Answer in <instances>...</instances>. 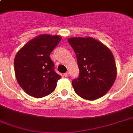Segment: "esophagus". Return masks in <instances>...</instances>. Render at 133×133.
I'll use <instances>...</instances> for the list:
<instances>
[{"label": "esophagus", "instance_id": "esophagus-1", "mask_svg": "<svg viewBox=\"0 0 133 133\" xmlns=\"http://www.w3.org/2000/svg\"><path fill=\"white\" fill-rule=\"evenodd\" d=\"M68 75H69V72H65V74H64V76H65V77H68Z\"/></svg>", "mask_w": 133, "mask_h": 133}]
</instances>
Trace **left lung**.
Instances as JSON below:
<instances>
[{"label":"left lung","mask_w":133,"mask_h":133,"mask_svg":"<svg viewBox=\"0 0 133 133\" xmlns=\"http://www.w3.org/2000/svg\"><path fill=\"white\" fill-rule=\"evenodd\" d=\"M75 51L79 76L72 80L75 92L83 99L101 97L113 85L117 68L113 54L105 45L95 38L75 37L68 39Z\"/></svg>","instance_id":"left-lung-1"}]
</instances>
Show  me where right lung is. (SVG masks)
Returning a JSON list of instances; mask_svg holds the SVG:
<instances>
[{
  "instance_id": "1",
  "label": "right lung",
  "mask_w": 133,
  "mask_h": 133,
  "mask_svg": "<svg viewBox=\"0 0 133 133\" xmlns=\"http://www.w3.org/2000/svg\"><path fill=\"white\" fill-rule=\"evenodd\" d=\"M61 40L59 36L41 34L29 41L16 55V77L21 87L30 96L41 98L55 90L61 77L54 71L50 55Z\"/></svg>"
}]
</instances>
